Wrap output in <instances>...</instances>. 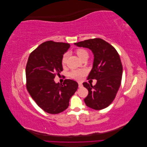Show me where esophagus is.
Returning <instances> with one entry per match:
<instances>
[{
	"label": "esophagus",
	"instance_id": "esophagus-1",
	"mask_svg": "<svg viewBox=\"0 0 147 147\" xmlns=\"http://www.w3.org/2000/svg\"><path fill=\"white\" fill-rule=\"evenodd\" d=\"M78 87L79 88H82L83 87V84H82V83H80V82L78 83Z\"/></svg>",
	"mask_w": 147,
	"mask_h": 147
}]
</instances>
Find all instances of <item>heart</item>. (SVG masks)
Masks as SVG:
<instances>
[{"label":"heart","mask_w":147,"mask_h":147,"mask_svg":"<svg viewBox=\"0 0 147 147\" xmlns=\"http://www.w3.org/2000/svg\"><path fill=\"white\" fill-rule=\"evenodd\" d=\"M76 53L78 55V57L81 60H82L84 57L88 56V51L83 48H78L76 50ZM68 58V54L67 53H65L62 57V64L63 65H65L67 63ZM86 71L85 70H74L71 71L69 74L70 77L76 80H80L83 78V77L86 75Z\"/></svg>","instance_id":"heart-1"}]
</instances>
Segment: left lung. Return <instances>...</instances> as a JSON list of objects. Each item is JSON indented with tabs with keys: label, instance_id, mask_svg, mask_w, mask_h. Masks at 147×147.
Instances as JSON below:
<instances>
[{
	"label": "left lung",
	"instance_id": "obj_1",
	"mask_svg": "<svg viewBox=\"0 0 147 147\" xmlns=\"http://www.w3.org/2000/svg\"><path fill=\"white\" fill-rule=\"evenodd\" d=\"M78 47L89 48L94 55L92 68L88 79H96L94 86L83 83L88 90L84 99L88 107L102 110L113 102L121 84L123 66L115 48L101 38H93L75 43Z\"/></svg>",
	"mask_w": 147,
	"mask_h": 147
}]
</instances>
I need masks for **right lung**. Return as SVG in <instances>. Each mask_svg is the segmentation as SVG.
I'll return each mask as SVG.
<instances>
[{
	"label": "right lung",
	"instance_id": "right-lung-1",
	"mask_svg": "<svg viewBox=\"0 0 147 147\" xmlns=\"http://www.w3.org/2000/svg\"><path fill=\"white\" fill-rule=\"evenodd\" d=\"M69 43L45 42L30 53L26 67V87L39 107L50 114L67 109L69 100L78 89L77 82L66 79L63 84L55 83L56 74L63 71L62 57Z\"/></svg>",
	"mask_w": 147,
	"mask_h": 147
}]
</instances>
